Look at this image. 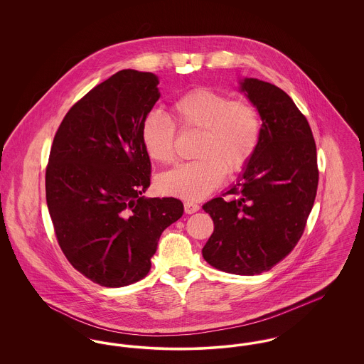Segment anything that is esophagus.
<instances>
[{"mask_svg": "<svg viewBox=\"0 0 364 364\" xmlns=\"http://www.w3.org/2000/svg\"><path fill=\"white\" fill-rule=\"evenodd\" d=\"M199 208H200V206L196 205V203H193V202H186V203H184V210H186L187 214L196 213V211H199Z\"/></svg>", "mask_w": 364, "mask_h": 364, "instance_id": "1", "label": "esophagus"}]
</instances>
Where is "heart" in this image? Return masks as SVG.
Wrapping results in <instances>:
<instances>
[{
	"label": "heart",
	"mask_w": 364,
	"mask_h": 364,
	"mask_svg": "<svg viewBox=\"0 0 364 364\" xmlns=\"http://www.w3.org/2000/svg\"><path fill=\"white\" fill-rule=\"evenodd\" d=\"M174 122L180 129H199L195 156L158 178V188L184 200H200L218 188L226 173L242 172L255 154L260 119L254 105L230 100L208 87H198L176 98ZM143 147L156 164L171 165L176 158L173 122L150 112L141 122Z\"/></svg>",
	"instance_id": "heart-1"
}]
</instances>
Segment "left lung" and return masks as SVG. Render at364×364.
Masks as SVG:
<instances>
[{"instance_id": "1", "label": "left lung", "mask_w": 364, "mask_h": 364, "mask_svg": "<svg viewBox=\"0 0 364 364\" xmlns=\"http://www.w3.org/2000/svg\"><path fill=\"white\" fill-rule=\"evenodd\" d=\"M240 90L259 112V144L228 198L203 205L214 232L202 254L218 270L254 276L270 270L300 240L319 172L310 124L292 98L254 77L242 80Z\"/></svg>"}]
</instances>
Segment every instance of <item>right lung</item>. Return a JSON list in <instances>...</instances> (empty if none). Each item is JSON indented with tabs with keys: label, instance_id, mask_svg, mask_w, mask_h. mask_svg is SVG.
Returning a JSON list of instances; mask_svg holds the SVG:
<instances>
[{
	"label": "right lung",
	"instance_id": "add662e5",
	"mask_svg": "<svg viewBox=\"0 0 364 364\" xmlns=\"http://www.w3.org/2000/svg\"><path fill=\"white\" fill-rule=\"evenodd\" d=\"M151 72L122 70L65 114L46 168L57 242L85 277L119 288L146 277L162 232L184 213L176 198H144L151 162L141 122L159 100Z\"/></svg>",
	"mask_w": 364,
	"mask_h": 364
}]
</instances>
